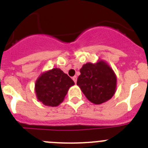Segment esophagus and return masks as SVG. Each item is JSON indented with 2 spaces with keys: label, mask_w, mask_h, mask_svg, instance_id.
I'll use <instances>...</instances> for the list:
<instances>
[{
  "label": "esophagus",
  "mask_w": 148,
  "mask_h": 148,
  "mask_svg": "<svg viewBox=\"0 0 148 148\" xmlns=\"http://www.w3.org/2000/svg\"><path fill=\"white\" fill-rule=\"evenodd\" d=\"M73 80L74 81V82H75V83H76V82H77V76H73Z\"/></svg>",
  "instance_id": "esophagus-1"
}]
</instances>
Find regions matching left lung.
<instances>
[{
    "mask_svg": "<svg viewBox=\"0 0 148 148\" xmlns=\"http://www.w3.org/2000/svg\"><path fill=\"white\" fill-rule=\"evenodd\" d=\"M77 79L87 99L95 104H102L113 97L116 91V77L113 70L105 62L87 63L80 70Z\"/></svg>",
    "mask_w": 148,
    "mask_h": 148,
    "instance_id": "left-lung-1",
    "label": "left lung"
}]
</instances>
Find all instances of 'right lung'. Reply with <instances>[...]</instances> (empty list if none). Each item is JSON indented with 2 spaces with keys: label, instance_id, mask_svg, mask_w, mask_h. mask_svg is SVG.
Masks as SVG:
<instances>
[{
  "label": "right lung",
  "instance_id": "1",
  "mask_svg": "<svg viewBox=\"0 0 148 148\" xmlns=\"http://www.w3.org/2000/svg\"><path fill=\"white\" fill-rule=\"evenodd\" d=\"M74 82L58 68L41 74L35 83V92L40 101L47 106H58Z\"/></svg>",
  "mask_w": 148,
  "mask_h": 148
}]
</instances>
